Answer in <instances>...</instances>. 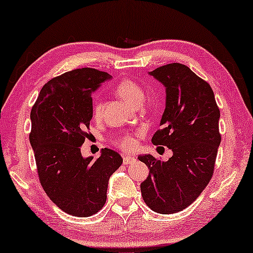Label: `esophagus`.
Here are the masks:
<instances>
[{
    "label": "esophagus",
    "mask_w": 253,
    "mask_h": 253,
    "mask_svg": "<svg viewBox=\"0 0 253 253\" xmlns=\"http://www.w3.org/2000/svg\"><path fill=\"white\" fill-rule=\"evenodd\" d=\"M134 160H136V158L132 156H123V163L126 164V165H127V164H132L134 163Z\"/></svg>",
    "instance_id": "esophagus-1"
}]
</instances>
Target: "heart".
<instances>
[{"instance_id": "obj_1", "label": "heart", "mask_w": 253, "mask_h": 253, "mask_svg": "<svg viewBox=\"0 0 253 253\" xmlns=\"http://www.w3.org/2000/svg\"><path fill=\"white\" fill-rule=\"evenodd\" d=\"M114 91L121 98L126 100L127 103L132 106H139L145 97V91L142 84L132 80V79H121L114 86ZM91 114L94 119H100L102 115V104L100 101H94L91 106ZM140 136V132L137 133H122L114 139V143L121 149L131 151L137 146V137Z\"/></svg>"}]
</instances>
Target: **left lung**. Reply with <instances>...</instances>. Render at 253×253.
<instances>
[{
  "mask_svg": "<svg viewBox=\"0 0 253 253\" xmlns=\"http://www.w3.org/2000/svg\"><path fill=\"white\" fill-rule=\"evenodd\" d=\"M166 88V108L155 145L167 146L173 156L162 162L139 156L150 173L140 183L144 202L159 214H174L199 198L214 174L221 143L219 109L207 81L186 65H164L150 72Z\"/></svg>",
  "mask_w": 253,
  "mask_h": 253,
  "instance_id": "obj_1",
  "label": "left lung"
}]
</instances>
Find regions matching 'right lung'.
Instances as JSON below:
<instances>
[{"instance_id": "obj_1", "label": "right lung", "mask_w": 253, "mask_h": 253, "mask_svg": "<svg viewBox=\"0 0 253 253\" xmlns=\"http://www.w3.org/2000/svg\"><path fill=\"white\" fill-rule=\"evenodd\" d=\"M108 79L89 67L66 72L42 87L31 110L29 138L41 185L54 205L78 217L102 209L108 180L123 163L107 147L95 160L81 155L93 117L91 93Z\"/></svg>"}]
</instances>
